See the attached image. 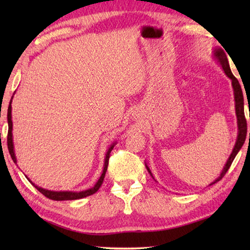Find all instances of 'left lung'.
Segmentation results:
<instances>
[{"instance_id": "1", "label": "left lung", "mask_w": 250, "mask_h": 250, "mask_svg": "<svg viewBox=\"0 0 250 250\" xmlns=\"http://www.w3.org/2000/svg\"><path fill=\"white\" fill-rule=\"evenodd\" d=\"M214 55H215V57L218 59V62H221V65L223 67L224 71H225V74L231 79L232 88H234V94H235L236 115H237V120H238V137H237V141H236V145L234 146V150H232L229 159H228V161H227L226 166L224 167V170L222 171L221 175H219L218 179L215 180L211 184L217 183L218 181H221L223 177L225 176V174L228 171V168L230 167L232 161H234V159H235V156L237 155V153H238L240 147L243 146L245 140H246V134H247V121H246V118H245V112H244V96H243L242 87H240L238 80H237V78L231 73V70L229 68V64H228L227 56H226V54L224 53V50L221 49V48L216 49V50H215ZM249 139H250V132H249ZM146 168L151 174L150 168L147 167H146Z\"/></svg>"}]
</instances>
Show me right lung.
Segmentation results:
<instances>
[{
	"mask_svg": "<svg viewBox=\"0 0 250 250\" xmlns=\"http://www.w3.org/2000/svg\"><path fill=\"white\" fill-rule=\"evenodd\" d=\"M12 101V100H11ZM12 105L10 103V105H8V109H7V122H8V132H7V149L8 152H10L11 154V158L12 160L14 161L16 163V158H15V154H14V146H13V139H12ZM113 146H111L109 147V150L107 152V154H105V159H104V171H103V174H101L100 179L97 182L96 185L94 188H90V189H87V191H83V192H53V191H47V189H44L42 188H39V186H36L34 183H31L35 186V188L39 189V191L43 194L44 196H46L47 198H50V200H54V201H71V200H79V198H83L86 196H89L92 195V194H95L97 191H98L99 188L103 184L104 179V175H105V172H107V167H108V163H109V156H110V152L113 149Z\"/></svg>",
	"mask_w": 250,
	"mask_h": 250,
	"instance_id": "1",
	"label": "right lung"
}]
</instances>
